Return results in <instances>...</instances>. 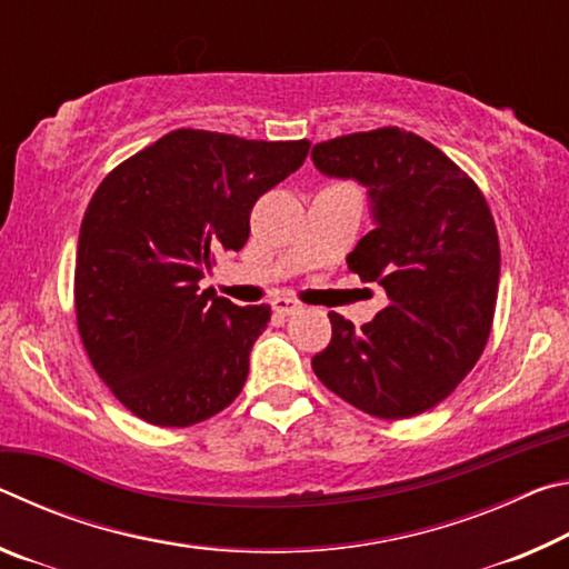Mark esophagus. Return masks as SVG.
Here are the masks:
<instances>
[{
    "label": "esophagus",
    "instance_id": "34e87169",
    "mask_svg": "<svg viewBox=\"0 0 569 569\" xmlns=\"http://www.w3.org/2000/svg\"><path fill=\"white\" fill-rule=\"evenodd\" d=\"M271 306H273V311L281 313V316H293L303 308L301 303L293 301V298H273Z\"/></svg>",
    "mask_w": 569,
    "mask_h": 569
}]
</instances>
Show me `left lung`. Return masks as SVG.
<instances>
[{
  "instance_id": "8db88e82",
  "label": "left lung",
  "mask_w": 569,
  "mask_h": 569,
  "mask_svg": "<svg viewBox=\"0 0 569 569\" xmlns=\"http://www.w3.org/2000/svg\"><path fill=\"white\" fill-rule=\"evenodd\" d=\"M311 158L323 176L369 192L373 230L346 263L389 298L361 329L331 311V343L311 359L313 373L371 417H417L459 387L492 329V213L467 172L407 130L343 134L313 146Z\"/></svg>"
}]
</instances>
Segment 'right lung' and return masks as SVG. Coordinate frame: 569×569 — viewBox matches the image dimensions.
Returning <instances> with one entry per match:
<instances>
[{"label": "right lung", "instance_id": "add662e5", "mask_svg": "<svg viewBox=\"0 0 569 569\" xmlns=\"http://www.w3.org/2000/svg\"><path fill=\"white\" fill-rule=\"evenodd\" d=\"M311 142L172 130L100 182L82 218L74 313L110 391L156 427H190L233 401L271 308L200 291L216 253L240 250L256 200Z\"/></svg>", "mask_w": 569, "mask_h": 569}]
</instances>
